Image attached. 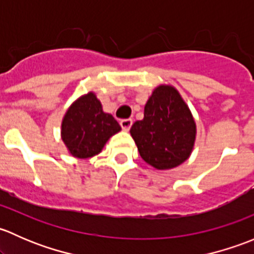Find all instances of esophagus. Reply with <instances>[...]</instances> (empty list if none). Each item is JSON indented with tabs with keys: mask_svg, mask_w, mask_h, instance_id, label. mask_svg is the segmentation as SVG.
<instances>
[{
	"mask_svg": "<svg viewBox=\"0 0 254 254\" xmlns=\"http://www.w3.org/2000/svg\"><path fill=\"white\" fill-rule=\"evenodd\" d=\"M131 125H132V120L131 119H122V120H120V127H122V129L125 130V131L130 130Z\"/></svg>",
	"mask_w": 254,
	"mask_h": 254,
	"instance_id": "1",
	"label": "esophagus"
}]
</instances>
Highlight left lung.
<instances>
[{"label": "left lung", "mask_w": 254, "mask_h": 254, "mask_svg": "<svg viewBox=\"0 0 254 254\" xmlns=\"http://www.w3.org/2000/svg\"><path fill=\"white\" fill-rule=\"evenodd\" d=\"M130 134L146 163L157 170H171L190 156L196 127L179 92L161 84L148 98L143 119L132 124Z\"/></svg>", "instance_id": "8db88e82"}]
</instances>
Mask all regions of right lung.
<instances>
[{"instance_id": "add662e5", "label": "right lung", "mask_w": 254, "mask_h": 254, "mask_svg": "<svg viewBox=\"0 0 254 254\" xmlns=\"http://www.w3.org/2000/svg\"><path fill=\"white\" fill-rule=\"evenodd\" d=\"M122 130L112 114L104 113L93 92L71 104L61 124V139L73 157L98 155L109 137Z\"/></svg>"}]
</instances>
